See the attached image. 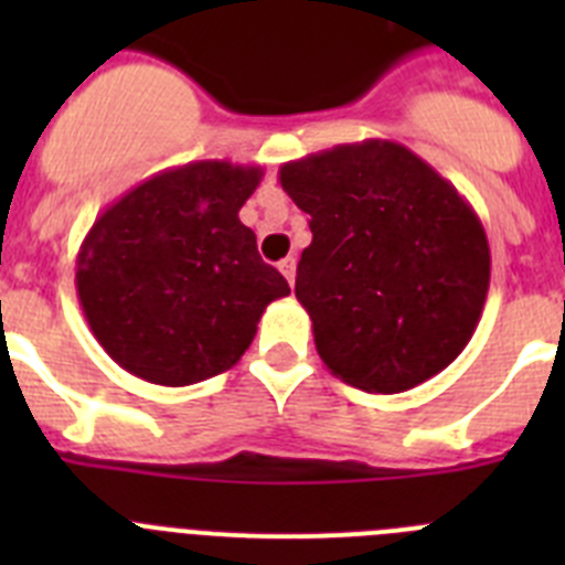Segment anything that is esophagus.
Returning <instances> with one entry per match:
<instances>
[{"mask_svg":"<svg viewBox=\"0 0 565 565\" xmlns=\"http://www.w3.org/2000/svg\"><path fill=\"white\" fill-rule=\"evenodd\" d=\"M279 271H282V277H286L288 282L294 286V279H297V259H294V257L282 259V263H279Z\"/></svg>","mask_w":565,"mask_h":565,"instance_id":"34e87169","label":"esophagus"}]
</instances>
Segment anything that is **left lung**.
<instances>
[{
    "label": "left lung",
    "mask_w": 565,
    "mask_h": 565,
    "mask_svg": "<svg viewBox=\"0 0 565 565\" xmlns=\"http://www.w3.org/2000/svg\"><path fill=\"white\" fill-rule=\"evenodd\" d=\"M311 214L299 306L328 371L367 393H404L467 348L489 291V239L447 178L396 141L339 143L279 167Z\"/></svg>",
    "instance_id": "1"
}]
</instances>
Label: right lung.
Instances as JSON below:
<instances>
[{
	"label": "right lung",
	"instance_id": "right-lung-1",
	"mask_svg": "<svg viewBox=\"0 0 565 565\" xmlns=\"http://www.w3.org/2000/svg\"><path fill=\"white\" fill-rule=\"evenodd\" d=\"M263 169L192 161L163 169L104 209L76 257L93 337L143 382L186 387L248 351L286 277L263 263L239 209Z\"/></svg>",
	"mask_w": 565,
	"mask_h": 565
}]
</instances>
